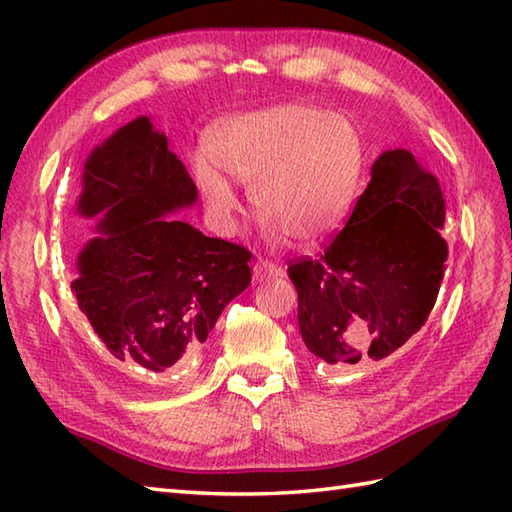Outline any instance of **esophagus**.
Wrapping results in <instances>:
<instances>
[{"mask_svg":"<svg viewBox=\"0 0 512 512\" xmlns=\"http://www.w3.org/2000/svg\"><path fill=\"white\" fill-rule=\"evenodd\" d=\"M285 275V270L275 264V261H268V259H261L253 266V277L255 281H268V279H279Z\"/></svg>","mask_w":512,"mask_h":512,"instance_id":"obj_1","label":"esophagus"}]
</instances>
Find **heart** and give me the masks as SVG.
I'll use <instances>...</instances> for the list:
<instances>
[{
	"instance_id": "1",
	"label": "heart",
	"mask_w": 512,
	"mask_h": 512,
	"mask_svg": "<svg viewBox=\"0 0 512 512\" xmlns=\"http://www.w3.org/2000/svg\"><path fill=\"white\" fill-rule=\"evenodd\" d=\"M207 154L192 159L205 207L231 229L237 194L229 173L248 185L270 235L312 244L334 233L358 194L364 137L342 113L310 104H277L233 115L207 135Z\"/></svg>"
}]
</instances>
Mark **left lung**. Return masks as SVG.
I'll list each match as a JSON object with an SVG mask.
<instances>
[{
	"mask_svg": "<svg viewBox=\"0 0 512 512\" xmlns=\"http://www.w3.org/2000/svg\"><path fill=\"white\" fill-rule=\"evenodd\" d=\"M445 200L408 150H386L349 222L288 264L305 347L334 371L386 360L425 325L447 270Z\"/></svg>",
	"mask_w": 512,
	"mask_h": 512,
	"instance_id": "obj_1",
	"label": "left lung"
}]
</instances>
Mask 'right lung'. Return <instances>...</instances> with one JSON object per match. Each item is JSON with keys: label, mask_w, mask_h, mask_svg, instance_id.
Listing matches in <instances>:
<instances>
[{"label": "right lung", "mask_w": 512, "mask_h": 512, "mask_svg": "<svg viewBox=\"0 0 512 512\" xmlns=\"http://www.w3.org/2000/svg\"><path fill=\"white\" fill-rule=\"evenodd\" d=\"M196 196L148 117L122 126L85 163L78 213L100 216L102 235L78 255L71 292L102 360L130 386L198 364L218 316L251 283L248 248L165 218Z\"/></svg>", "instance_id": "add662e5"}]
</instances>
